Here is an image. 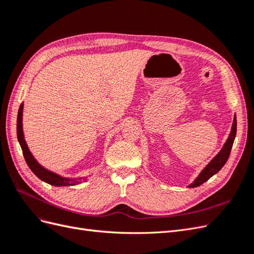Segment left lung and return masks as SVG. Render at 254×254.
<instances>
[{"instance_id": "left-lung-1", "label": "left lung", "mask_w": 254, "mask_h": 254, "mask_svg": "<svg viewBox=\"0 0 254 254\" xmlns=\"http://www.w3.org/2000/svg\"><path fill=\"white\" fill-rule=\"evenodd\" d=\"M235 136H236V115H234L231 132H230L226 143L224 144V146H222L221 150L211 160V162L203 168L201 173L198 175L197 178L190 184L189 188H197L199 186H201L202 183L209 180L212 176L217 174L221 170L222 166L226 164V162L229 159Z\"/></svg>"}]
</instances>
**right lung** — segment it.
<instances>
[{
    "mask_svg": "<svg viewBox=\"0 0 254 254\" xmlns=\"http://www.w3.org/2000/svg\"><path fill=\"white\" fill-rule=\"evenodd\" d=\"M22 115H23V104H21L19 112H18V119H17V135H18V141L20 143V146L23 151V156L26 161L28 167L32 171L38 178L41 179L42 181L47 182L51 186L55 187H71L76 186L82 181H86L87 178H64V177H61L58 174L53 173L47 168H44L42 165L37 162V160L32 155V152L29 151L27 144L24 140V134H23V126H22Z\"/></svg>",
    "mask_w": 254,
    "mask_h": 254,
    "instance_id": "right-lung-1",
    "label": "right lung"
}]
</instances>
